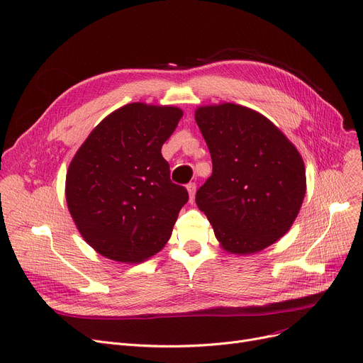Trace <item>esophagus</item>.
Here are the masks:
<instances>
[{"mask_svg": "<svg viewBox=\"0 0 363 363\" xmlns=\"http://www.w3.org/2000/svg\"><path fill=\"white\" fill-rule=\"evenodd\" d=\"M196 184L194 182H191V184H188L186 185V191H188V196H190V201H193L194 200V194H196Z\"/></svg>", "mask_w": 363, "mask_h": 363, "instance_id": "34e87169", "label": "esophagus"}]
</instances>
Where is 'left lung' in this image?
Masks as SVG:
<instances>
[{"label": "left lung", "mask_w": 363, "mask_h": 363, "mask_svg": "<svg viewBox=\"0 0 363 363\" xmlns=\"http://www.w3.org/2000/svg\"><path fill=\"white\" fill-rule=\"evenodd\" d=\"M196 123L211 151L213 172L196 194L219 246L252 255L285 235L306 196L301 154L277 125L255 109L201 105Z\"/></svg>", "instance_id": "left-lung-1"}]
</instances>
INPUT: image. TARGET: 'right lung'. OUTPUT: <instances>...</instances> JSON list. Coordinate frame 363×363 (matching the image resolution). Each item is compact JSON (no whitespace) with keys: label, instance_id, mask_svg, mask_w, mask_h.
Masks as SVG:
<instances>
[{"label":"right lung","instance_id":"obj_1","mask_svg":"<svg viewBox=\"0 0 363 363\" xmlns=\"http://www.w3.org/2000/svg\"><path fill=\"white\" fill-rule=\"evenodd\" d=\"M182 116L173 105L120 106L72 157L65 181L68 211L99 255L139 264L170 239L188 193L170 182L162 147Z\"/></svg>","mask_w":363,"mask_h":363}]
</instances>
